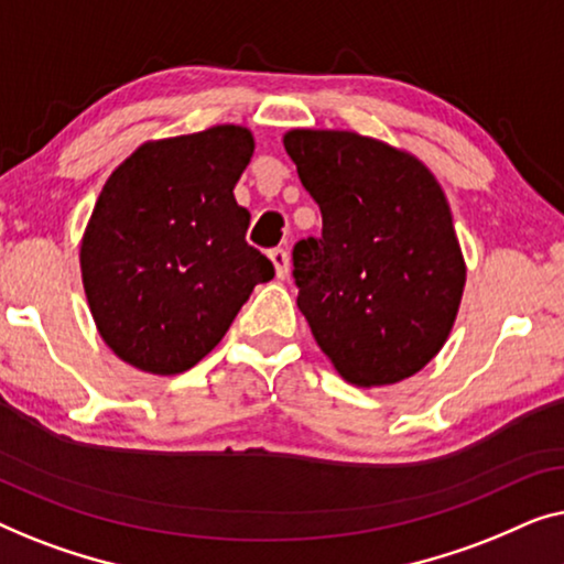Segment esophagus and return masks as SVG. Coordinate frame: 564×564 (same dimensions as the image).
<instances>
[{"label":"esophagus","instance_id":"34e87169","mask_svg":"<svg viewBox=\"0 0 564 564\" xmlns=\"http://www.w3.org/2000/svg\"><path fill=\"white\" fill-rule=\"evenodd\" d=\"M268 258H271V263L275 268V279H285L289 275V252H285L283 248H273L271 252H268Z\"/></svg>","mask_w":564,"mask_h":564}]
</instances>
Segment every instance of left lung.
Here are the masks:
<instances>
[{
  "label": "left lung",
  "mask_w": 564,
  "mask_h": 564,
  "mask_svg": "<svg viewBox=\"0 0 564 564\" xmlns=\"http://www.w3.org/2000/svg\"><path fill=\"white\" fill-rule=\"evenodd\" d=\"M283 148L322 212L293 245L296 304L347 383L391 386L447 343L465 260L434 173L406 150L347 130H291Z\"/></svg>",
  "instance_id": "obj_1"
}]
</instances>
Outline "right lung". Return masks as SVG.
I'll return each mask as SVG.
<instances>
[{
  "label": "right lung",
  "instance_id": "right-lung-1",
  "mask_svg": "<svg viewBox=\"0 0 564 564\" xmlns=\"http://www.w3.org/2000/svg\"><path fill=\"white\" fill-rule=\"evenodd\" d=\"M256 140L248 127L140 145L107 178L82 240L91 316L117 358L153 376L194 368L275 271L245 242L235 202Z\"/></svg>",
  "mask_w": 564,
  "mask_h": 564
}]
</instances>
